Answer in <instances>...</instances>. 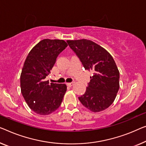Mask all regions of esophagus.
<instances>
[{"label": "esophagus", "mask_w": 146, "mask_h": 146, "mask_svg": "<svg viewBox=\"0 0 146 146\" xmlns=\"http://www.w3.org/2000/svg\"><path fill=\"white\" fill-rule=\"evenodd\" d=\"M67 85L68 86H72L74 85V82H69V83H67Z\"/></svg>", "instance_id": "34e87169"}]
</instances>
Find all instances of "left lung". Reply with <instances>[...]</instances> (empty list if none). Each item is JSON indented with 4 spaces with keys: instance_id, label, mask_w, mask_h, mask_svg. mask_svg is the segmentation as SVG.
<instances>
[{
    "instance_id": "1",
    "label": "left lung",
    "mask_w": 146,
    "mask_h": 146,
    "mask_svg": "<svg viewBox=\"0 0 146 146\" xmlns=\"http://www.w3.org/2000/svg\"><path fill=\"white\" fill-rule=\"evenodd\" d=\"M67 42L84 69L93 73L85 93L79 97L80 102L92 112L106 110L114 102L119 89V71L113 58L92 40H68Z\"/></svg>"
}]
</instances>
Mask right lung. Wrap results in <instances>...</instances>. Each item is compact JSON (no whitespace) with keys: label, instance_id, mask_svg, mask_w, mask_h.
<instances>
[{"label":"right lung","instance_id":"add662e5","mask_svg":"<svg viewBox=\"0 0 146 146\" xmlns=\"http://www.w3.org/2000/svg\"><path fill=\"white\" fill-rule=\"evenodd\" d=\"M67 46L64 40L44 39L28 54L20 76L21 92L26 103L36 113L50 115L62 104L67 90L66 84H50L44 79L58 55Z\"/></svg>","mask_w":146,"mask_h":146}]
</instances>
